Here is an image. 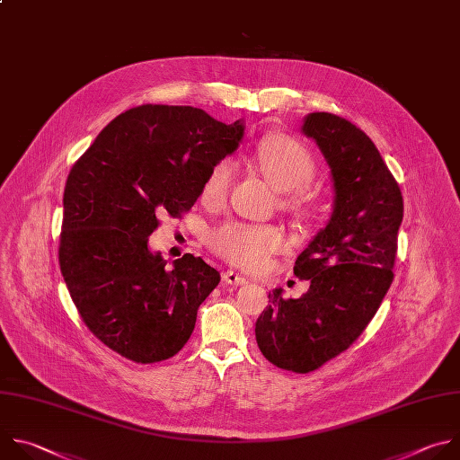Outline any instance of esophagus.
<instances>
[{
    "label": "esophagus",
    "mask_w": 460,
    "mask_h": 460,
    "mask_svg": "<svg viewBox=\"0 0 460 460\" xmlns=\"http://www.w3.org/2000/svg\"><path fill=\"white\" fill-rule=\"evenodd\" d=\"M223 281H225L226 285H235V287H243V285L248 283L246 278H243L241 273H237V271H234V270H226V271H225Z\"/></svg>",
    "instance_id": "1"
}]
</instances>
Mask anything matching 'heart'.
<instances>
[{"label":"heart","mask_w":460,"mask_h":460,"mask_svg":"<svg viewBox=\"0 0 460 460\" xmlns=\"http://www.w3.org/2000/svg\"><path fill=\"white\" fill-rule=\"evenodd\" d=\"M257 159L273 185L288 192L285 207L294 212H305L308 208L305 189L317 170L310 150L290 136H271L259 145ZM232 175V163L228 159L217 161L203 181L201 199L212 207L225 203ZM210 244L217 255L250 271L266 270L275 255L288 248L281 228L250 223H228L217 228L210 237Z\"/></svg>","instance_id":"b5f03b06"}]
</instances>
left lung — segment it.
Here are the masks:
<instances>
[{
	"label": "left lung",
	"instance_id": "obj_1",
	"mask_svg": "<svg viewBox=\"0 0 460 460\" xmlns=\"http://www.w3.org/2000/svg\"><path fill=\"white\" fill-rule=\"evenodd\" d=\"M303 132L324 154L335 187L330 223L297 257L308 279L299 299L270 294L255 323L261 353L278 368L310 374L346 351L370 324L394 281L402 194L374 141L348 119L314 112Z\"/></svg>",
	"mask_w": 460,
	"mask_h": 460
}]
</instances>
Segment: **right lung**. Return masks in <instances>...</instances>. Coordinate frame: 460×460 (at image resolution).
Instances as JSON below:
<instances>
[{"label":"right lung","instance_id":"right-lung-1","mask_svg":"<svg viewBox=\"0 0 460 460\" xmlns=\"http://www.w3.org/2000/svg\"><path fill=\"white\" fill-rule=\"evenodd\" d=\"M241 137L239 121L148 103L114 118L70 168L59 268L84 326L121 357L166 360L190 339L221 275L192 253L166 266L148 237L159 214L192 210L208 170Z\"/></svg>","mask_w":460,"mask_h":460}]
</instances>
